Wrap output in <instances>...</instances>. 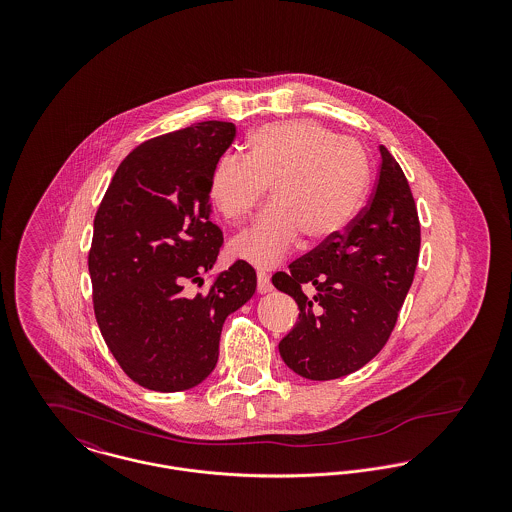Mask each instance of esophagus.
<instances>
[{"instance_id":"esophagus-1","label":"esophagus","mask_w":512,"mask_h":512,"mask_svg":"<svg viewBox=\"0 0 512 512\" xmlns=\"http://www.w3.org/2000/svg\"><path fill=\"white\" fill-rule=\"evenodd\" d=\"M257 290H259V293H268L272 290L270 278H268V274L265 270H259V272H257Z\"/></svg>"}]
</instances>
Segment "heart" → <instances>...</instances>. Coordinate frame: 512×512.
Segmentation results:
<instances>
[{
    "label": "heart",
    "mask_w": 512,
    "mask_h": 512,
    "mask_svg": "<svg viewBox=\"0 0 512 512\" xmlns=\"http://www.w3.org/2000/svg\"><path fill=\"white\" fill-rule=\"evenodd\" d=\"M272 184V203L232 240V253L272 267L299 236L320 245L349 224L368 186L365 151L315 121L274 122L253 132L247 155L226 153L215 165L209 197L224 219H247Z\"/></svg>",
    "instance_id": "obj_1"
}]
</instances>
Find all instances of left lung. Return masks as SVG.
<instances>
[{"label":"left lung","instance_id":"left-lung-1","mask_svg":"<svg viewBox=\"0 0 512 512\" xmlns=\"http://www.w3.org/2000/svg\"><path fill=\"white\" fill-rule=\"evenodd\" d=\"M380 155L370 201L345 232L272 274V284L299 307L280 355L309 380L341 378L372 361L413 284L420 251L414 197L390 151L380 146ZM305 285L311 294L302 292Z\"/></svg>","mask_w":512,"mask_h":512}]
</instances>
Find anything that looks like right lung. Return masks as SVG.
<instances>
[{"label":"right lung","instance_id":"add662e5","mask_svg":"<svg viewBox=\"0 0 512 512\" xmlns=\"http://www.w3.org/2000/svg\"><path fill=\"white\" fill-rule=\"evenodd\" d=\"M236 138L232 122H195L132 149L99 203L88 253L94 313L124 374L153 391L201 384L219 361L226 317L251 299L245 261L195 297L222 247L211 222L209 182Z\"/></svg>","mask_w":512,"mask_h":512}]
</instances>
